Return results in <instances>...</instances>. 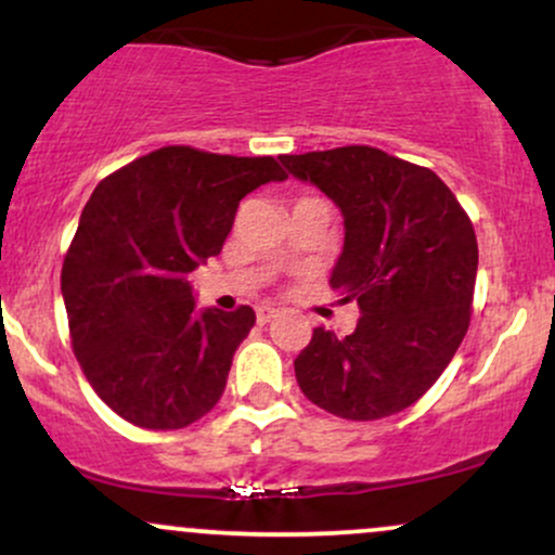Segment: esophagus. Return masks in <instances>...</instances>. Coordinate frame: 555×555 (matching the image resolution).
I'll return each mask as SVG.
<instances>
[{
  "mask_svg": "<svg viewBox=\"0 0 555 555\" xmlns=\"http://www.w3.org/2000/svg\"><path fill=\"white\" fill-rule=\"evenodd\" d=\"M256 315H258L260 326H266V323H271L273 318H279V310L271 308V305H260V308L256 310Z\"/></svg>",
  "mask_w": 555,
  "mask_h": 555,
  "instance_id": "obj_1",
  "label": "esophagus"
}]
</instances>
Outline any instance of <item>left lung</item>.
<instances>
[{"instance_id":"left-lung-1","label":"left lung","mask_w":555,"mask_h":555,"mask_svg":"<svg viewBox=\"0 0 555 555\" xmlns=\"http://www.w3.org/2000/svg\"><path fill=\"white\" fill-rule=\"evenodd\" d=\"M282 164L339 206L344 247L328 284L360 308L352 334L313 331L295 360L297 384L336 417L397 415L436 384L467 334L475 229L441 177L371 145Z\"/></svg>"}]
</instances>
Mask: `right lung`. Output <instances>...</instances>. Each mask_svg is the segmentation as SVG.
Masks as SVG:
<instances>
[{
  "label": "right lung",
  "mask_w": 555,
  "mask_h": 555,
  "mask_svg": "<svg viewBox=\"0 0 555 555\" xmlns=\"http://www.w3.org/2000/svg\"><path fill=\"white\" fill-rule=\"evenodd\" d=\"M271 156L169 145L99 182L62 266L75 358L101 399L149 430L214 410L253 308H197L188 273L219 256L240 201L284 182Z\"/></svg>",
  "instance_id": "right-lung-1"
}]
</instances>
